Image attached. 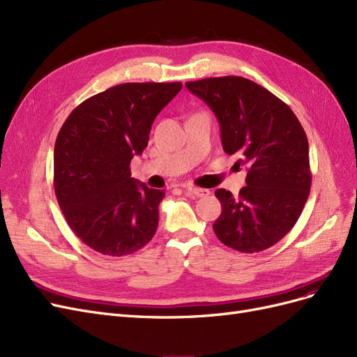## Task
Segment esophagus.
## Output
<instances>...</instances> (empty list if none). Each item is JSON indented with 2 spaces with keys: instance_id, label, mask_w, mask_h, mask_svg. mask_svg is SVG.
I'll return each instance as SVG.
<instances>
[{
  "instance_id": "esophagus-1",
  "label": "esophagus",
  "mask_w": 357,
  "mask_h": 357,
  "mask_svg": "<svg viewBox=\"0 0 357 357\" xmlns=\"http://www.w3.org/2000/svg\"><path fill=\"white\" fill-rule=\"evenodd\" d=\"M185 190L189 193V195H193V197H207L210 190L208 189H201V188H197V186H185Z\"/></svg>"
}]
</instances>
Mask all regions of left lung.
I'll use <instances>...</instances> for the list:
<instances>
[{
    "label": "left lung",
    "mask_w": 357,
    "mask_h": 357,
    "mask_svg": "<svg viewBox=\"0 0 357 357\" xmlns=\"http://www.w3.org/2000/svg\"><path fill=\"white\" fill-rule=\"evenodd\" d=\"M220 125L223 150L247 167L238 197L218 189L222 214L213 229L243 253L262 252L294 228L310 195L308 139L298 117L274 93L236 75L186 82Z\"/></svg>",
    "instance_id": "obj_1"
}]
</instances>
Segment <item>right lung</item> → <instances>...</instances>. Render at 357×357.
<instances>
[{"instance_id": "obj_1", "label": "right lung", "mask_w": 357, "mask_h": 357, "mask_svg": "<svg viewBox=\"0 0 357 357\" xmlns=\"http://www.w3.org/2000/svg\"><path fill=\"white\" fill-rule=\"evenodd\" d=\"M181 83H123L75 107L53 153V185L67 223L92 250L126 256L158 229L165 192L131 177L160 110Z\"/></svg>"}]
</instances>
